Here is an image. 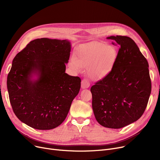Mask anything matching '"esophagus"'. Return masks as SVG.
Here are the masks:
<instances>
[{
    "instance_id": "obj_1",
    "label": "esophagus",
    "mask_w": 160,
    "mask_h": 160,
    "mask_svg": "<svg viewBox=\"0 0 160 160\" xmlns=\"http://www.w3.org/2000/svg\"><path fill=\"white\" fill-rule=\"evenodd\" d=\"M90 86V83L89 81L88 80V79L87 78H83L82 82H81V87L83 89H85V88H89Z\"/></svg>"
}]
</instances>
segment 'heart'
Returning <instances> with one entry per match:
<instances>
[{
    "label": "heart",
    "mask_w": 160,
    "mask_h": 160,
    "mask_svg": "<svg viewBox=\"0 0 160 160\" xmlns=\"http://www.w3.org/2000/svg\"><path fill=\"white\" fill-rule=\"evenodd\" d=\"M117 58V51L113 46L102 42L91 43L80 47L75 52L70 65L79 71L87 67L89 77L93 80L102 79L112 70Z\"/></svg>",
    "instance_id": "obj_1"
}]
</instances>
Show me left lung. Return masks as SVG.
<instances>
[{"mask_svg": "<svg viewBox=\"0 0 160 160\" xmlns=\"http://www.w3.org/2000/svg\"><path fill=\"white\" fill-rule=\"evenodd\" d=\"M120 48L112 70L91 88L92 107L97 122L118 129L138 120L151 93L148 63L129 37H108Z\"/></svg>", "mask_w": 160, "mask_h": 160, "instance_id": "left-lung-1", "label": "left lung"}]
</instances>
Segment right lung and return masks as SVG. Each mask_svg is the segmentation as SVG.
Listing matches in <instances>:
<instances>
[{
    "label": "right lung",
    "mask_w": 160,
    "mask_h": 160,
    "mask_svg": "<svg viewBox=\"0 0 160 160\" xmlns=\"http://www.w3.org/2000/svg\"><path fill=\"white\" fill-rule=\"evenodd\" d=\"M71 52L67 40L34 39L13 58L7 78L10 102L17 117L38 130L60 125L80 89L81 79L65 72ZM32 73L39 78L30 80Z\"/></svg>",
    "instance_id": "right-lung-1"
}]
</instances>
